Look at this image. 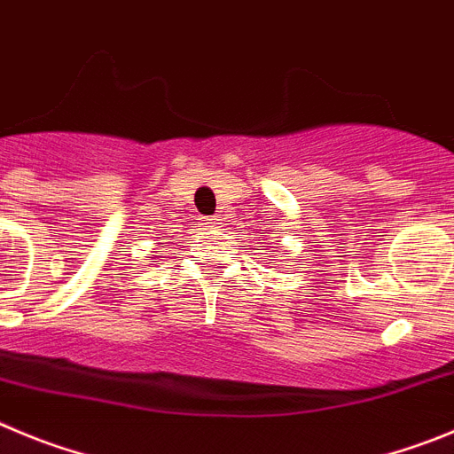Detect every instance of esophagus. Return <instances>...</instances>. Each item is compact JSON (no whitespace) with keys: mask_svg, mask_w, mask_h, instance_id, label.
<instances>
[{"mask_svg":"<svg viewBox=\"0 0 454 454\" xmlns=\"http://www.w3.org/2000/svg\"><path fill=\"white\" fill-rule=\"evenodd\" d=\"M222 222V219L219 217H203V223H206L207 228H212V226H217V223Z\"/></svg>","mask_w":454,"mask_h":454,"instance_id":"obj_1","label":"esophagus"}]
</instances>
